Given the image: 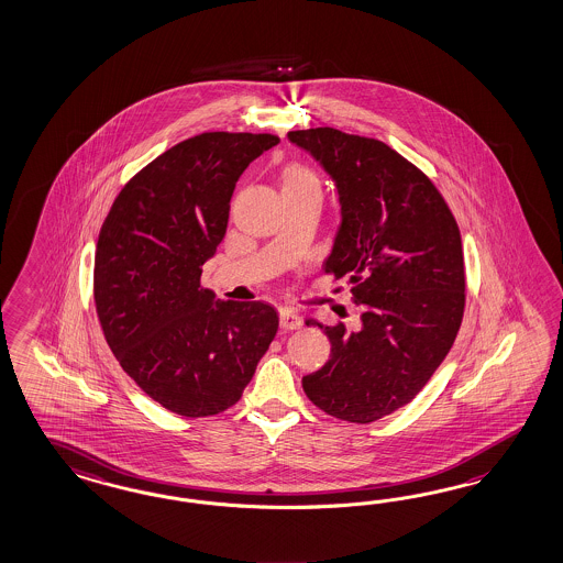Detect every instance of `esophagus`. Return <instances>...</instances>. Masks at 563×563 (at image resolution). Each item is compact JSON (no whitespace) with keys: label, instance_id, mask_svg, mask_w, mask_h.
Segmentation results:
<instances>
[{"label":"esophagus","instance_id":"34e87169","mask_svg":"<svg viewBox=\"0 0 563 563\" xmlns=\"http://www.w3.org/2000/svg\"><path fill=\"white\" fill-rule=\"evenodd\" d=\"M279 324L284 331H296L302 327V319L298 312H294L291 308H282L279 312Z\"/></svg>","mask_w":563,"mask_h":563}]
</instances>
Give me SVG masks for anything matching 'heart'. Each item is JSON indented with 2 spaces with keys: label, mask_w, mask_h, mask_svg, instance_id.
Wrapping results in <instances>:
<instances>
[{
  "label": "heart",
  "mask_w": 563,
  "mask_h": 563,
  "mask_svg": "<svg viewBox=\"0 0 563 563\" xmlns=\"http://www.w3.org/2000/svg\"><path fill=\"white\" fill-rule=\"evenodd\" d=\"M282 189H312L321 191V180L305 166V164H291L286 168L282 177Z\"/></svg>",
  "instance_id": "1"
}]
</instances>
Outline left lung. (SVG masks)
Listing matches in <instances>:
<instances>
[{"label":"left lung","mask_w":563,"mask_h":563,"mask_svg":"<svg viewBox=\"0 0 563 563\" xmlns=\"http://www.w3.org/2000/svg\"><path fill=\"white\" fill-rule=\"evenodd\" d=\"M335 180L341 224L324 274L347 277L362 329L324 327L331 360L302 378L333 418L369 423L411 401L456 339L465 312L459 224L434 183L393 147L339 129L289 131Z\"/></svg>","instance_id":"obj_1"}]
</instances>
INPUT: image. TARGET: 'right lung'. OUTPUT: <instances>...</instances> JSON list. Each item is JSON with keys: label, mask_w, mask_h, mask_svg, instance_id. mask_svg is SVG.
<instances>
[{"label": "right lung", "mask_w": 563, "mask_h": 563, "mask_svg": "<svg viewBox=\"0 0 563 563\" xmlns=\"http://www.w3.org/2000/svg\"><path fill=\"white\" fill-rule=\"evenodd\" d=\"M279 144L272 133L208 131L166 150L114 197L98 234L95 305L121 368L183 418L239 402L279 317L201 286L244 168Z\"/></svg>", "instance_id": "add662e5"}]
</instances>
